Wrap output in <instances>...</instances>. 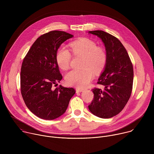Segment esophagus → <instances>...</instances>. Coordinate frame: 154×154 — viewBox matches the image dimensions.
<instances>
[{
  "label": "esophagus",
  "instance_id": "esophagus-1",
  "mask_svg": "<svg viewBox=\"0 0 154 154\" xmlns=\"http://www.w3.org/2000/svg\"><path fill=\"white\" fill-rule=\"evenodd\" d=\"M83 91V90L82 89H80V88H76V93H81Z\"/></svg>",
  "mask_w": 154,
  "mask_h": 154
}]
</instances>
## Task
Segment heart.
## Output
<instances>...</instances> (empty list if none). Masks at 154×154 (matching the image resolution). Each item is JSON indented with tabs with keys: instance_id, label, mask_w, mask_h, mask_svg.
<instances>
[{
	"instance_id": "obj_1",
	"label": "heart",
	"mask_w": 154,
	"mask_h": 154,
	"mask_svg": "<svg viewBox=\"0 0 154 154\" xmlns=\"http://www.w3.org/2000/svg\"><path fill=\"white\" fill-rule=\"evenodd\" d=\"M74 55L84 57L82 69H72L65 76L66 82L71 86L83 88L88 85L94 77V72H101L106 63V54L102 48L97 47L95 41L89 38H81L70 44ZM56 62L58 67L66 70L69 68L71 55L68 49L60 47L56 53Z\"/></svg>"
}]
</instances>
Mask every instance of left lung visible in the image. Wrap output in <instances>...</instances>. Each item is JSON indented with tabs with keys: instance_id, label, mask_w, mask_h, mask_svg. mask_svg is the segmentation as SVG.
Masks as SVG:
<instances>
[{
	"instance_id": "8db88e82",
	"label": "left lung",
	"mask_w": 154,
	"mask_h": 154,
	"mask_svg": "<svg viewBox=\"0 0 154 154\" xmlns=\"http://www.w3.org/2000/svg\"><path fill=\"white\" fill-rule=\"evenodd\" d=\"M88 33L102 39L106 54L105 66L97 82L102 88L92 90L94 99L88 108L99 118H110L122 110L130 97L134 81L132 63L117 38L102 30Z\"/></svg>"
}]
</instances>
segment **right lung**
<instances>
[{"label":"right lung","mask_w":154,"mask_h":154,"mask_svg":"<svg viewBox=\"0 0 154 154\" xmlns=\"http://www.w3.org/2000/svg\"><path fill=\"white\" fill-rule=\"evenodd\" d=\"M71 34L54 30L39 36L25 57L20 71V91L32 113L46 120L63 115L75 93L72 88L53 85L62 79L56 62V53Z\"/></svg>","instance_id":"add662e5"}]
</instances>
